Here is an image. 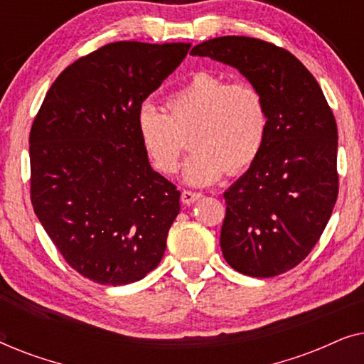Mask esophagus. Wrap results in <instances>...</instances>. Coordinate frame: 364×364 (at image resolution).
<instances>
[{
	"label": "esophagus",
	"mask_w": 364,
	"mask_h": 364,
	"mask_svg": "<svg viewBox=\"0 0 364 364\" xmlns=\"http://www.w3.org/2000/svg\"><path fill=\"white\" fill-rule=\"evenodd\" d=\"M202 197V193L200 192H192V191H183L182 193H181V200H182V203L183 205H191V203H193V202H197L198 198Z\"/></svg>",
	"instance_id": "obj_1"
}]
</instances>
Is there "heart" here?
I'll return each mask as SVG.
<instances>
[{"mask_svg":"<svg viewBox=\"0 0 364 364\" xmlns=\"http://www.w3.org/2000/svg\"><path fill=\"white\" fill-rule=\"evenodd\" d=\"M166 112L144 102L136 114L139 142L152 167L172 176L188 146L183 181L208 186L223 173L250 168L265 147L268 107L260 89L247 81L228 82L210 71L193 73L166 96Z\"/></svg>","mask_w":364,"mask_h":364,"instance_id":"heart-1","label":"heart"}]
</instances>
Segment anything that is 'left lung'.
<instances>
[{
  "instance_id": "8db88e82",
  "label": "left lung",
  "mask_w": 364,
  "mask_h": 364,
  "mask_svg": "<svg viewBox=\"0 0 364 364\" xmlns=\"http://www.w3.org/2000/svg\"><path fill=\"white\" fill-rule=\"evenodd\" d=\"M192 56L240 71L265 96L268 136L257 162L223 193V258L248 277L282 275L320 240L338 197V129L320 84L287 49L222 36Z\"/></svg>"
}]
</instances>
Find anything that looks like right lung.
<instances>
[{
	"label": "right lung",
	"instance_id": "add662e5",
	"mask_svg": "<svg viewBox=\"0 0 364 364\" xmlns=\"http://www.w3.org/2000/svg\"><path fill=\"white\" fill-rule=\"evenodd\" d=\"M188 48L106 44L59 74L34 117V213L64 260L101 285L142 280L166 252L181 192L149 164L136 114Z\"/></svg>",
	"mask_w": 364,
	"mask_h": 364
}]
</instances>
